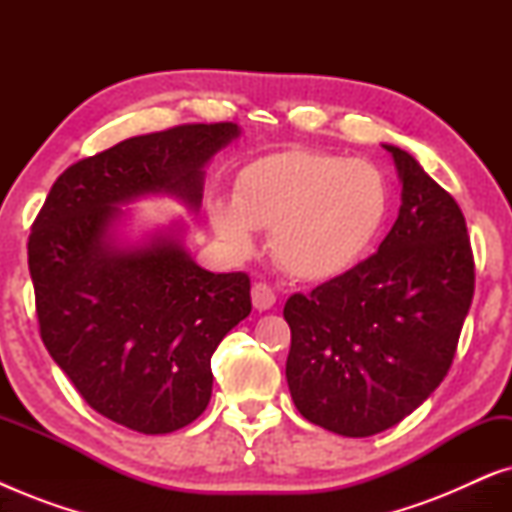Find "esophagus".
Segmentation results:
<instances>
[{
  "label": "esophagus",
  "mask_w": 512,
  "mask_h": 512,
  "mask_svg": "<svg viewBox=\"0 0 512 512\" xmlns=\"http://www.w3.org/2000/svg\"><path fill=\"white\" fill-rule=\"evenodd\" d=\"M275 291L270 289L268 284H263V282H258V284H254V289H251V303H254V307L258 312H263V310H270L272 305H275Z\"/></svg>",
  "instance_id": "esophagus-1"
}]
</instances>
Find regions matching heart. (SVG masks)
I'll list each match as a JSON object with an SVG mask.
<instances>
[{
	"label": "heart",
	"instance_id": "obj_1",
	"mask_svg": "<svg viewBox=\"0 0 512 512\" xmlns=\"http://www.w3.org/2000/svg\"><path fill=\"white\" fill-rule=\"evenodd\" d=\"M389 212V186L368 160L291 149L244 167L235 198H216L209 221L237 256L256 247V228H272L279 268L303 282H324L354 268Z\"/></svg>",
	"mask_w": 512,
	"mask_h": 512
}]
</instances>
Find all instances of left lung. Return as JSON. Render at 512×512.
<instances>
[{
  "label": "left lung",
  "instance_id": "left-lung-1",
  "mask_svg": "<svg viewBox=\"0 0 512 512\" xmlns=\"http://www.w3.org/2000/svg\"><path fill=\"white\" fill-rule=\"evenodd\" d=\"M401 209L377 254L284 305L286 382L307 422L347 438L387 431L452 366L475 289L466 219L398 146Z\"/></svg>",
  "mask_w": 512,
  "mask_h": 512
}]
</instances>
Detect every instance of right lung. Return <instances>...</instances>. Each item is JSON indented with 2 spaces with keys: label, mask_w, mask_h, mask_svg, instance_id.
<instances>
[{
  "label": "right lung",
  "mask_w": 512,
  "mask_h": 512,
  "mask_svg": "<svg viewBox=\"0 0 512 512\" xmlns=\"http://www.w3.org/2000/svg\"><path fill=\"white\" fill-rule=\"evenodd\" d=\"M237 137L235 123H193L125 139L67 167L32 226L41 340L83 401L132 431L172 433L205 412L212 354L249 317L251 284L200 268L181 223L121 242V207L172 195L198 212L205 165Z\"/></svg>",
  "instance_id": "1"
}]
</instances>
